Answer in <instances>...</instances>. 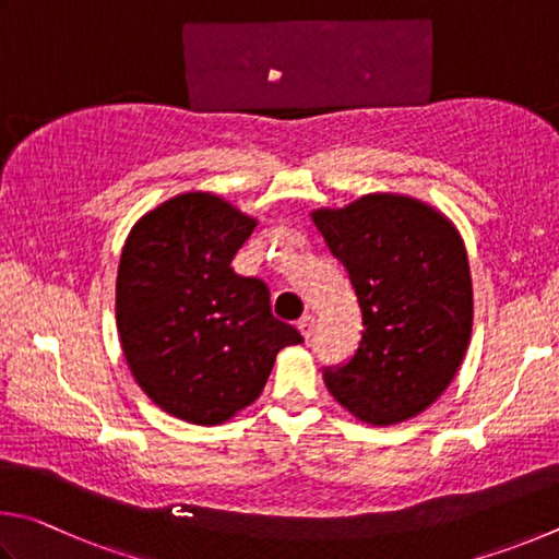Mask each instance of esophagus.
<instances>
[{
	"mask_svg": "<svg viewBox=\"0 0 559 559\" xmlns=\"http://www.w3.org/2000/svg\"><path fill=\"white\" fill-rule=\"evenodd\" d=\"M297 329L301 331V336L309 338L311 334H314V314H305L299 321H297Z\"/></svg>",
	"mask_w": 559,
	"mask_h": 559,
	"instance_id": "esophagus-1",
	"label": "esophagus"
}]
</instances>
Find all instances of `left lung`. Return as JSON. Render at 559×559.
I'll use <instances>...</instances> for the list:
<instances>
[{"label":"left lung","mask_w":559,"mask_h":559,"mask_svg":"<svg viewBox=\"0 0 559 559\" xmlns=\"http://www.w3.org/2000/svg\"><path fill=\"white\" fill-rule=\"evenodd\" d=\"M311 218L364 314L354 358L324 370L329 393L366 425L405 423L444 393L472 338L462 235L444 213L400 193H368Z\"/></svg>","instance_id":"obj_1"}]
</instances>
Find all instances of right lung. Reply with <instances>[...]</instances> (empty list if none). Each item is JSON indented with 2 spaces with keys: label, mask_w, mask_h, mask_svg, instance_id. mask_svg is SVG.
<instances>
[{
  "label": "right lung",
  "mask_w": 559,
  "mask_h": 559,
  "mask_svg": "<svg viewBox=\"0 0 559 559\" xmlns=\"http://www.w3.org/2000/svg\"><path fill=\"white\" fill-rule=\"evenodd\" d=\"M258 221L191 191L134 223L117 267V331L146 397L191 425H223L260 397L274 358L301 344L270 289L230 267Z\"/></svg>",
  "instance_id": "add662e5"
}]
</instances>
